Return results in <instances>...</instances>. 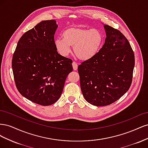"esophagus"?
<instances>
[{
	"mask_svg": "<svg viewBox=\"0 0 148 148\" xmlns=\"http://www.w3.org/2000/svg\"><path fill=\"white\" fill-rule=\"evenodd\" d=\"M72 66H73V68L74 70H77V69H78V65H77V63H76L75 62H73Z\"/></svg>",
	"mask_w": 148,
	"mask_h": 148,
	"instance_id": "obj_1",
	"label": "esophagus"
}]
</instances>
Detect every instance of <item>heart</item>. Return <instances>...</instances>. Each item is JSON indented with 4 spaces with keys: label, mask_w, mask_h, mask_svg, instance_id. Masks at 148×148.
I'll return each instance as SVG.
<instances>
[{
    "label": "heart",
    "mask_w": 148,
    "mask_h": 148,
    "mask_svg": "<svg viewBox=\"0 0 148 148\" xmlns=\"http://www.w3.org/2000/svg\"><path fill=\"white\" fill-rule=\"evenodd\" d=\"M62 38L55 40V46L60 54L67 56L73 47L75 54L81 60L86 61L95 57L102 47V33L97 29H89L81 26H71L62 32Z\"/></svg>",
    "instance_id": "obj_1"
}]
</instances>
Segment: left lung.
<instances>
[{
  "label": "left lung",
  "mask_w": 148,
  "mask_h": 148,
  "mask_svg": "<svg viewBox=\"0 0 148 148\" xmlns=\"http://www.w3.org/2000/svg\"><path fill=\"white\" fill-rule=\"evenodd\" d=\"M105 43L92 59L79 65L80 87L87 102L96 106L112 104L131 86L135 55L128 39L107 25Z\"/></svg>",
  "instance_id": "obj_1"
}]
</instances>
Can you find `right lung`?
<instances>
[{"mask_svg":"<svg viewBox=\"0 0 148 148\" xmlns=\"http://www.w3.org/2000/svg\"><path fill=\"white\" fill-rule=\"evenodd\" d=\"M56 20H44L25 33L13 53L12 66L18 91L41 106L54 104L73 71L72 60L60 55L55 46Z\"/></svg>","mask_w":148,"mask_h":148,"instance_id":"obj_1","label":"right lung"}]
</instances>
